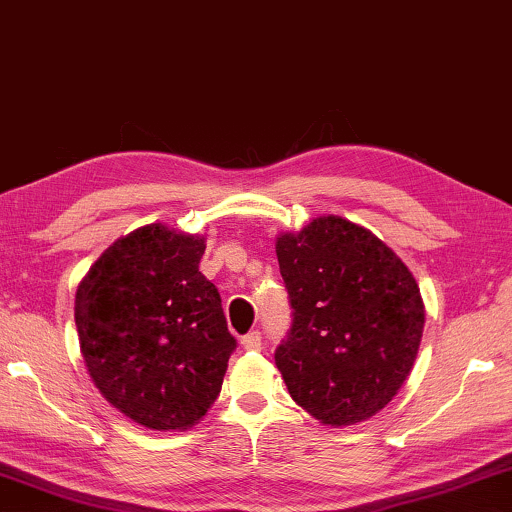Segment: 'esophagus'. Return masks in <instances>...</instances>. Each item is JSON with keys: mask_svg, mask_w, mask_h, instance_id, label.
Segmentation results:
<instances>
[{"mask_svg": "<svg viewBox=\"0 0 512 512\" xmlns=\"http://www.w3.org/2000/svg\"><path fill=\"white\" fill-rule=\"evenodd\" d=\"M241 345H244V350H248V352L262 350V332H257V329L248 332L244 339H241Z\"/></svg>", "mask_w": 512, "mask_h": 512, "instance_id": "obj_1", "label": "esophagus"}]
</instances>
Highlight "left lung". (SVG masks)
I'll return each instance as SVG.
<instances>
[{
  "instance_id": "obj_1",
  "label": "left lung",
  "mask_w": 512,
  "mask_h": 512,
  "mask_svg": "<svg viewBox=\"0 0 512 512\" xmlns=\"http://www.w3.org/2000/svg\"><path fill=\"white\" fill-rule=\"evenodd\" d=\"M275 253L293 309L275 366L291 397L332 427L370 418L418 357V282L384 241L341 216L280 235Z\"/></svg>"
}]
</instances>
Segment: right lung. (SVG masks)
<instances>
[{"mask_svg":"<svg viewBox=\"0 0 512 512\" xmlns=\"http://www.w3.org/2000/svg\"><path fill=\"white\" fill-rule=\"evenodd\" d=\"M205 239L151 223L117 239L83 277L74 320L94 386L149 429L192 427L221 393L237 341L198 271Z\"/></svg>","mask_w":512,"mask_h":512,"instance_id":"right-lung-1","label":"right lung"}]
</instances>
